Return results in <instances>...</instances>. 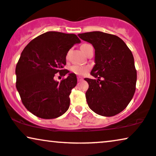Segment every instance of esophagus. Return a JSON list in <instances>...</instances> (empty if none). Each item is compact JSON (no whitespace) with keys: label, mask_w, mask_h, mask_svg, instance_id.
<instances>
[{"label":"esophagus","mask_w":156,"mask_h":156,"mask_svg":"<svg viewBox=\"0 0 156 156\" xmlns=\"http://www.w3.org/2000/svg\"><path fill=\"white\" fill-rule=\"evenodd\" d=\"M77 79H78V81H81V80H83V78L82 77H80V76H78V78H77Z\"/></svg>","instance_id":"1"}]
</instances>
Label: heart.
I'll return each instance as SVG.
<instances>
[{"label": "heart", "instance_id": "1", "mask_svg": "<svg viewBox=\"0 0 156 156\" xmlns=\"http://www.w3.org/2000/svg\"><path fill=\"white\" fill-rule=\"evenodd\" d=\"M88 44H83L81 45L80 49L83 51V52H84V49L86 46H88ZM89 70V67L88 66H73L71 67V71L74 73L75 74L78 75V76H83L86 73H87V72Z\"/></svg>", "mask_w": 156, "mask_h": 156}]
</instances>
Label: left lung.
<instances>
[{
    "instance_id": "8db88e82",
    "label": "left lung",
    "mask_w": 156,
    "mask_h": 156,
    "mask_svg": "<svg viewBox=\"0 0 156 156\" xmlns=\"http://www.w3.org/2000/svg\"><path fill=\"white\" fill-rule=\"evenodd\" d=\"M78 37L95 49L96 64L90 75L97 79L85 78L89 86L86 93L88 106L104 117L120 113L135 92L137 71L133 53L116 35L92 31Z\"/></svg>"
}]
</instances>
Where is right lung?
<instances>
[{
  "label": "right lung",
  "instance_id": "add662e5",
  "mask_svg": "<svg viewBox=\"0 0 156 156\" xmlns=\"http://www.w3.org/2000/svg\"><path fill=\"white\" fill-rule=\"evenodd\" d=\"M80 40L74 34L47 31L39 35L23 49L16 67V86L27 110L42 119H55L66 113L70 106L76 75L63 69L66 55ZM69 76L60 82L54 75Z\"/></svg>",
  "mask_w": 156,
  "mask_h": 156
}]
</instances>
